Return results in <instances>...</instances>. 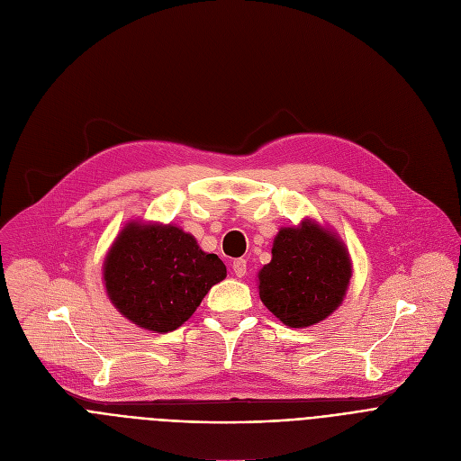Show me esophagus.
<instances>
[{
    "label": "esophagus",
    "mask_w": 461,
    "mask_h": 461,
    "mask_svg": "<svg viewBox=\"0 0 461 461\" xmlns=\"http://www.w3.org/2000/svg\"><path fill=\"white\" fill-rule=\"evenodd\" d=\"M231 268H233L237 278H242V276L247 274V259H233Z\"/></svg>",
    "instance_id": "1"
}]
</instances>
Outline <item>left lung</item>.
Returning a JSON list of instances; mask_svg holds the SVG:
<instances>
[{
    "label": "left lung",
    "instance_id": "1",
    "mask_svg": "<svg viewBox=\"0 0 461 461\" xmlns=\"http://www.w3.org/2000/svg\"><path fill=\"white\" fill-rule=\"evenodd\" d=\"M343 242L317 224L284 228L274 239L272 261L259 272V296L291 328L324 321L343 302L350 282Z\"/></svg>",
    "mask_w": 461,
    "mask_h": 461
}]
</instances>
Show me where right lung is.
<instances>
[{
	"mask_svg": "<svg viewBox=\"0 0 461 461\" xmlns=\"http://www.w3.org/2000/svg\"><path fill=\"white\" fill-rule=\"evenodd\" d=\"M224 278L219 256L202 252L194 237L176 226H126L104 267L118 312L151 331L179 328Z\"/></svg>",
	"mask_w": 461,
	"mask_h": 461,
	"instance_id": "obj_1",
	"label": "right lung"
}]
</instances>
